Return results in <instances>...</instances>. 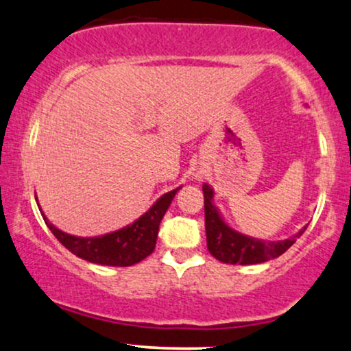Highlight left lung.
I'll list each match as a JSON object with an SVG mask.
<instances>
[{"instance_id": "left-lung-1", "label": "left lung", "mask_w": 351, "mask_h": 351, "mask_svg": "<svg viewBox=\"0 0 351 351\" xmlns=\"http://www.w3.org/2000/svg\"><path fill=\"white\" fill-rule=\"evenodd\" d=\"M204 193V214H206V237L208 250L214 258L229 265H258L280 256L304 234V226L298 234L285 240H263L250 237L235 230L226 222L221 210L214 204V189L208 183L202 184Z\"/></svg>"}]
</instances>
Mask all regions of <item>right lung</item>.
<instances>
[{
	"mask_svg": "<svg viewBox=\"0 0 351 351\" xmlns=\"http://www.w3.org/2000/svg\"><path fill=\"white\" fill-rule=\"evenodd\" d=\"M180 189L181 186L160 196L147 213H143L141 217L135 219L129 226L122 227L119 230L109 232V234L95 235V237H78V235H71L60 230L45 216L37 196L36 201L49 229L52 230L58 242L65 248H69L73 255L90 261V263L104 265V267H132L154 252L160 222H162L165 213L170 208L173 197Z\"/></svg>",
	"mask_w": 351,
	"mask_h": 351,
	"instance_id": "right-lung-1",
	"label": "right lung"
}]
</instances>
